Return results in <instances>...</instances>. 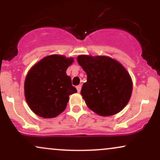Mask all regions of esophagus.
<instances>
[{
	"instance_id": "34e87169",
	"label": "esophagus",
	"mask_w": 160,
	"mask_h": 160,
	"mask_svg": "<svg viewBox=\"0 0 160 160\" xmlns=\"http://www.w3.org/2000/svg\"><path fill=\"white\" fill-rule=\"evenodd\" d=\"M81 88H82L81 85H79V86H77V90H78V92H80L81 91Z\"/></svg>"
}]
</instances>
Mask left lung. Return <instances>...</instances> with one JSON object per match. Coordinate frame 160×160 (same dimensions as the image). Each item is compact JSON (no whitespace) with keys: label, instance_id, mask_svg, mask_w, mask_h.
Wrapping results in <instances>:
<instances>
[{"label":"left lung","instance_id":"left-lung-1","mask_svg":"<svg viewBox=\"0 0 160 160\" xmlns=\"http://www.w3.org/2000/svg\"><path fill=\"white\" fill-rule=\"evenodd\" d=\"M78 62L87 75L80 93L88 108L103 117L122 111L132 92L131 77L123 66L104 56L80 55Z\"/></svg>","mask_w":160,"mask_h":160}]
</instances>
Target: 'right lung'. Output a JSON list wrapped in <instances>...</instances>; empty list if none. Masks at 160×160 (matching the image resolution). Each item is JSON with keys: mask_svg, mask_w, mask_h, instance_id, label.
Instances as JSON below:
<instances>
[{"mask_svg": "<svg viewBox=\"0 0 160 160\" xmlns=\"http://www.w3.org/2000/svg\"><path fill=\"white\" fill-rule=\"evenodd\" d=\"M73 58L61 55L47 56L34 65L25 81V96L35 114L53 118L65 111L69 95L77 92L66 71Z\"/></svg>", "mask_w": 160, "mask_h": 160, "instance_id": "1", "label": "right lung"}]
</instances>
